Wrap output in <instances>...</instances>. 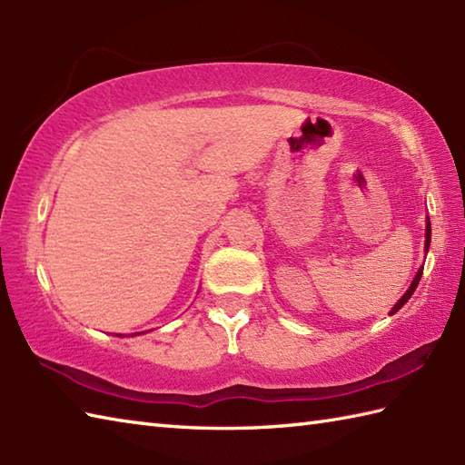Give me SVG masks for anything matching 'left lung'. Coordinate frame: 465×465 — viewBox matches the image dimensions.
I'll return each mask as SVG.
<instances>
[{
  "label": "left lung",
  "instance_id": "8db88e82",
  "mask_svg": "<svg viewBox=\"0 0 465 465\" xmlns=\"http://www.w3.org/2000/svg\"><path fill=\"white\" fill-rule=\"evenodd\" d=\"M430 240H431V223H430V220H428V223H426V252L430 250ZM421 272H423V268L416 273V278H413V282H411V285H410V290L401 295V300L393 305V310H391V313H396L403 303H406L410 298H411V293L416 292V288H418V283H420V278H421Z\"/></svg>",
  "mask_w": 465,
  "mask_h": 465
}]
</instances>
